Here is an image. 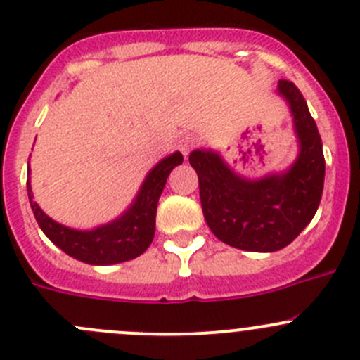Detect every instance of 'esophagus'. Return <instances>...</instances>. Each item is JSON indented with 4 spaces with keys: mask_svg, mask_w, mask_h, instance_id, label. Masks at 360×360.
I'll use <instances>...</instances> for the list:
<instances>
[{
    "mask_svg": "<svg viewBox=\"0 0 360 360\" xmlns=\"http://www.w3.org/2000/svg\"><path fill=\"white\" fill-rule=\"evenodd\" d=\"M197 146H198V139L195 136H184L183 139L179 141V150L184 157H188V155H190V151Z\"/></svg>",
    "mask_w": 360,
    "mask_h": 360,
    "instance_id": "esophagus-1",
    "label": "esophagus"
}]
</instances>
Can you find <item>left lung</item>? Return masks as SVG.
<instances>
[{
	"label": "left lung",
	"instance_id": "1",
	"mask_svg": "<svg viewBox=\"0 0 360 360\" xmlns=\"http://www.w3.org/2000/svg\"><path fill=\"white\" fill-rule=\"evenodd\" d=\"M289 103L300 155L291 169L263 179L237 176L212 151L195 150L190 163L198 174L203 217L224 244L252 252H274L289 245L317 212L324 188L326 160L315 120L297 86L278 82Z\"/></svg>",
	"mask_w": 360,
	"mask_h": 360
}]
</instances>
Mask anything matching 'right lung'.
Segmentation results:
<instances>
[{"label":"right lung","instance_id":"add662e5","mask_svg":"<svg viewBox=\"0 0 360 360\" xmlns=\"http://www.w3.org/2000/svg\"><path fill=\"white\" fill-rule=\"evenodd\" d=\"M183 163V155L176 151L151 169L130 209L118 219L97 226L96 230H72L50 219L31 193L27 179V195L31 209L43 233L59 249L75 259L89 264H116L141 256L155 237V217L158 198L170 170Z\"/></svg>","mask_w":360,"mask_h":360}]
</instances>
